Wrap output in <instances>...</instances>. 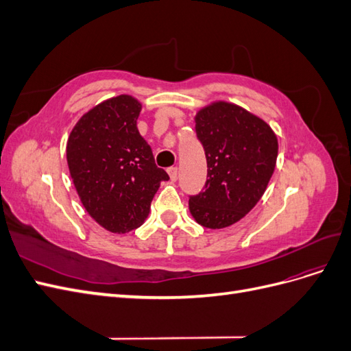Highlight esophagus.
Returning a JSON list of instances; mask_svg holds the SVG:
<instances>
[{
	"label": "esophagus",
	"instance_id": "esophagus-1",
	"mask_svg": "<svg viewBox=\"0 0 351 351\" xmlns=\"http://www.w3.org/2000/svg\"><path fill=\"white\" fill-rule=\"evenodd\" d=\"M167 171H168V174H169V178H171L173 182H176L177 177H178V168H177V167H171V168H168Z\"/></svg>",
	"mask_w": 351,
	"mask_h": 351
}]
</instances>
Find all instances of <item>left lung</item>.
<instances>
[{
	"mask_svg": "<svg viewBox=\"0 0 351 351\" xmlns=\"http://www.w3.org/2000/svg\"><path fill=\"white\" fill-rule=\"evenodd\" d=\"M208 178L205 192L189 199V210L210 230L236 224L256 206L274 174L278 139L261 117L227 101H214L196 115Z\"/></svg>",
	"mask_w": 351,
	"mask_h": 351,
	"instance_id": "1",
	"label": "left lung"
}]
</instances>
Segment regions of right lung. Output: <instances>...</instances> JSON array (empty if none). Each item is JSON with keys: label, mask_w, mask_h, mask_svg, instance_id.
Wrapping results in <instances>:
<instances>
[{"label": "right lung", "mask_w": 351, "mask_h": 351, "mask_svg": "<svg viewBox=\"0 0 351 351\" xmlns=\"http://www.w3.org/2000/svg\"><path fill=\"white\" fill-rule=\"evenodd\" d=\"M142 104L119 95L95 105L67 139V165L88 214L114 234L141 227L168 174L137 130Z\"/></svg>", "instance_id": "1"}]
</instances>
